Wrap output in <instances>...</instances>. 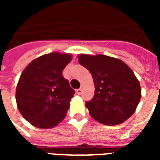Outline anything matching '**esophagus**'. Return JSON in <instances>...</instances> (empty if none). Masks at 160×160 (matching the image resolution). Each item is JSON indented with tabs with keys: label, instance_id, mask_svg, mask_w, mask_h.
<instances>
[{
	"label": "esophagus",
	"instance_id": "1",
	"mask_svg": "<svg viewBox=\"0 0 160 160\" xmlns=\"http://www.w3.org/2000/svg\"><path fill=\"white\" fill-rule=\"evenodd\" d=\"M76 92L79 94V95H80V94H81V92H82V88H79V89H77Z\"/></svg>",
	"mask_w": 160,
	"mask_h": 160
}]
</instances>
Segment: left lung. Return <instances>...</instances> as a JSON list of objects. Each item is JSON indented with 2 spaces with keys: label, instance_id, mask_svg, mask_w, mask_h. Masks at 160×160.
<instances>
[{
  "label": "left lung",
  "instance_id": "left-lung-1",
  "mask_svg": "<svg viewBox=\"0 0 160 160\" xmlns=\"http://www.w3.org/2000/svg\"><path fill=\"white\" fill-rule=\"evenodd\" d=\"M79 62L92 73V99L86 102L90 115L105 125H118L133 115L141 97L140 83L127 64L103 55H80Z\"/></svg>",
  "mask_w": 160,
  "mask_h": 160
}]
</instances>
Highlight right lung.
<instances>
[{"label": "right lung", "mask_w": 160, "mask_h": 160, "mask_svg": "<svg viewBox=\"0 0 160 160\" xmlns=\"http://www.w3.org/2000/svg\"><path fill=\"white\" fill-rule=\"evenodd\" d=\"M69 54L55 52L37 58L23 71L16 88L19 112L33 126L49 128L66 116L75 92L62 75Z\"/></svg>", "instance_id": "1"}]
</instances>
